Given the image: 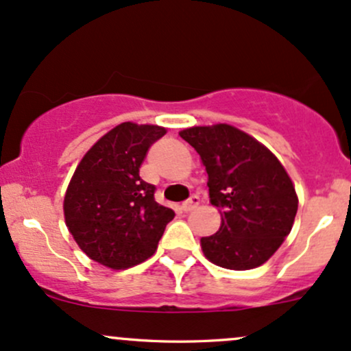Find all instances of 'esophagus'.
Returning <instances> with one entry per match:
<instances>
[{"label": "esophagus", "mask_w": 351, "mask_h": 351, "mask_svg": "<svg viewBox=\"0 0 351 351\" xmlns=\"http://www.w3.org/2000/svg\"><path fill=\"white\" fill-rule=\"evenodd\" d=\"M199 204V198L198 196H191V198H189L188 201H184V203H181V211H184V213H188V211H193V209H195L196 206H198Z\"/></svg>", "instance_id": "obj_1"}]
</instances>
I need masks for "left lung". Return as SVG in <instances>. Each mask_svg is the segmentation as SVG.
Masks as SVG:
<instances>
[{
	"label": "left lung",
	"mask_w": 351,
	"mask_h": 351,
	"mask_svg": "<svg viewBox=\"0 0 351 351\" xmlns=\"http://www.w3.org/2000/svg\"><path fill=\"white\" fill-rule=\"evenodd\" d=\"M208 173L209 201L219 231L201 237L209 263L231 271L259 267L289 236L299 198L284 165L265 145L228 123L180 132Z\"/></svg>",
	"instance_id": "left-lung-1"
}]
</instances>
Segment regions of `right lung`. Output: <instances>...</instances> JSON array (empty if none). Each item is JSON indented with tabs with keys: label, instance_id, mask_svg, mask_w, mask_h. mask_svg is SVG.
Wrapping results in <instances>:
<instances>
[{
	"label": "right lung",
	"instance_id": "add662e5",
	"mask_svg": "<svg viewBox=\"0 0 351 351\" xmlns=\"http://www.w3.org/2000/svg\"><path fill=\"white\" fill-rule=\"evenodd\" d=\"M167 134L160 125L123 122L82 156L64 196V219L77 245L108 269H128L155 254L175 211L153 198L140 178L148 148Z\"/></svg>",
	"mask_w": 351,
	"mask_h": 351
}]
</instances>
